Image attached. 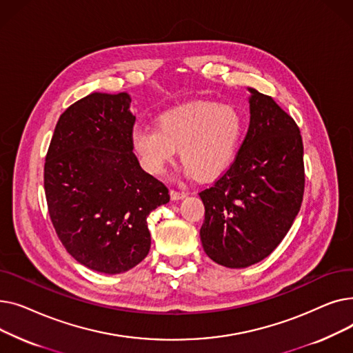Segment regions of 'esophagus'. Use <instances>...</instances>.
<instances>
[{"instance_id": "obj_1", "label": "esophagus", "mask_w": 353, "mask_h": 353, "mask_svg": "<svg viewBox=\"0 0 353 353\" xmlns=\"http://www.w3.org/2000/svg\"><path fill=\"white\" fill-rule=\"evenodd\" d=\"M186 197V193L184 192H179V190H170V199L172 200H181Z\"/></svg>"}]
</instances>
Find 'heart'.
<instances>
[{
	"label": "heart",
	"instance_id": "obj_1",
	"mask_svg": "<svg viewBox=\"0 0 353 353\" xmlns=\"http://www.w3.org/2000/svg\"><path fill=\"white\" fill-rule=\"evenodd\" d=\"M243 128V117L234 105L192 101L164 111L157 127H136L132 145L148 173H161L179 148L184 172L212 179L232 163Z\"/></svg>",
	"mask_w": 353,
	"mask_h": 353
}]
</instances>
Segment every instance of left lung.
I'll return each instance as SVG.
<instances>
[{
    "instance_id": "1",
    "label": "left lung",
    "mask_w": 353,
    "mask_h": 353,
    "mask_svg": "<svg viewBox=\"0 0 353 353\" xmlns=\"http://www.w3.org/2000/svg\"><path fill=\"white\" fill-rule=\"evenodd\" d=\"M250 124L234 161L205 205L203 249L213 262L240 269L268 257L286 236L305 192L303 143L294 120L270 96L249 88Z\"/></svg>"
}]
</instances>
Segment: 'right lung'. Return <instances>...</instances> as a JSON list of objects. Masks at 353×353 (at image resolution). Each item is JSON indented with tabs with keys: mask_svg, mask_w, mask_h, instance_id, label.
Segmentation results:
<instances>
[{
	"mask_svg": "<svg viewBox=\"0 0 353 353\" xmlns=\"http://www.w3.org/2000/svg\"><path fill=\"white\" fill-rule=\"evenodd\" d=\"M127 92L92 94L60 116L44 164L51 223L65 250L96 272H127L148 254L147 216L170 200L133 153Z\"/></svg>",
	"mask_w": 353,
	"mask_h": 353,
	"instance_id": "obj_1",
	"label": "right lung"
}]
</instances>
